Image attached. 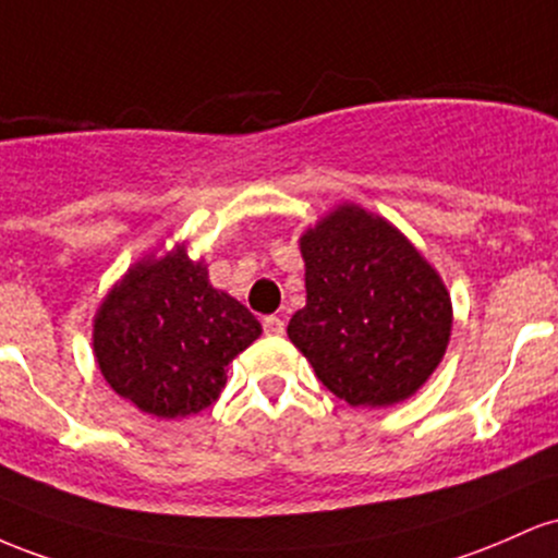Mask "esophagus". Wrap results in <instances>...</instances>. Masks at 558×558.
Masks as SVG:
<instances>
[{
	"label": "esophagus",
	"instance_id": "esophagus-1",
	"mask_svg": "<svg viewBox=\"0 0 558 558\" xmlns=\"http://www.w3.org/2000/svg\"><path fill=\"white\" fill-rule=\"evenodd\" d=\"M263 329H266V335H271V337L284 335V318H281V316H266V318H263Z\"/></svg>",
	"mask_w": 558,
	"mask_h": 558
}]
</instances>
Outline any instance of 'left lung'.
I'll use <instances>...</instances> for the list:
<instances>
[{
  "label": "left lung",
  "instance_id": "8db88e82",
  "mask_svg": "<svg viewBox=\"0 0 558 558\" xmlns=\"http://www.w3.org/2000/svg\"><path fill=\"white\" fill-rule=\"evenodd\" d=\"M305 308L292 345L350 405L411 398L446 355L453 308L440 274L381 216L345 203L300 236Z\"/></svg>",
  "mask_w": 558,
  "mask_h": 558
}]
</instances>
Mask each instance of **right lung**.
<instances>
[{
    "label": "right lung",
    "mask_w": 558,
    "mask_h": 558,
    "mask_svg": "<svg viewBox=\"0 0 558 558\" xmlns=\"http://www.w3.org/2000/svg\"><path fill=\"white\" fill-rule=\"evenodd\" d=\"M258 318L216 290L203 260L179 245L147 255L94 316V359L112 390L158 418L199 414L221 396L227 368L260 337Z\"/></svg>",
    "instance_id": "right-lung-1"
}]
</instances>
